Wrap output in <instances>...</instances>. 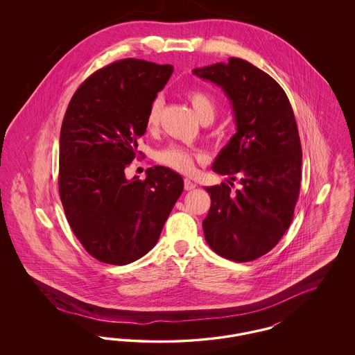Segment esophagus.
<instances>
[{"instance_id":"1","label":"esophagus","mask_w":355,"mask_h":355,"mask_svg":"<svg viewBox=\"0 0 355 355\" xmlns=\"http://www.w3.org/2000/svg\"><path fill=\"white\" fill-rule=\"evenodd\" d=\"M184 186H185V190H193V189H196V184L191 182V181L187 180V178L184 181Z\"/></svg>"}]
</instances>
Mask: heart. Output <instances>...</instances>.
Returning <instances> with one entry per match:
<instances>
[{"label": "heart", "mask_w": 355, "mask_h": 355, "mask_svg": "<svg viewBox=\"0 0 355 355\" xmlns=\"http://www.w3.org/2000/svg\"><path fill=\"white\" fill-rule=\"evenodd\" d=\"M187 98H189V102H190L197 119H202L205 117L214 119L217 105L211 96H209L207 93L201 92V90H193L187 94ZM162 105H164V101L161 97L155 98L152 102L148 116H146L148 130H153L158 125ZM198 158H201L200 153L187 149L181 145H170L157 153V161L159 164L168 166L170 169L180 171V173H190L191 170L194 169V161Z\"/></svg>", "instance_id": "obj_1"}]
</instances>
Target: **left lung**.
I'll return each instance as SVG.
<instances>
[{"instance_id":"8db88e82","label":"left lung","mask_w":355,"mask_h":355,"mask_svg":"<svg viewBox=\"0 0 355 355\" xmlns=\"http://www.w3.org/2000/svg\"><path fill=\"white\" fill-rule=\"evenodd\" d=\"M193 73L222 87L236 126L211 166L229 185L205 187L211 198L205 239L220 257L249 262L269 253L293 220L302 165L295 117L284 89L245 60L232 57ZM236 179L241 187L233 192Z\"/></svg>"}]
</instances>
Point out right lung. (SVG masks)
Listing matches in <instances>:
<instances>
[{"label": "right lung", "mask_w": 355, "mask_h": 355, "mask_svg": "<svg viewBox=\"0 0 355 355\" xmlns=\"http://www.w3.org/2000/svg\"><path fill=\"white\" fill-rule=\"evenodd\" d=\"M171 65L125 58L97 70L69 102L60 135V198L85 250L103 263L128 265L155 246L182 177L154 166L128 180L138 138Z\"/></svg>", "instance_id": "obj_1"}]
</instances>
